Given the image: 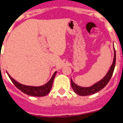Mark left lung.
Returning <instances> with one entry per match:
<instances>
[{"mask_svg":"<svg viewBox=\"0 0 123 123\" xmlns=\"http://www.w3.org/2000/svg\"><path fill=\"white\" fill-rule=\"evenodd\" d=\"M7 74L8 75L9 79H11V80L12 81L14 86H16L18 89L23 92L24 93L29 96H31L41 97V96H44L47 95L51 91V89L52 87V84H53V81H54V77L55 76L56 72L52 75V78L50 79V80L48 82H46V84H44L43 86H37V87L36 86H26V85L20 84L11 77V75L9 74L7 71Z\"/></svg>","mask_w":123,"mask_h":123,"instance_id":"8db88e82","label":"left lung"}]
</instances>
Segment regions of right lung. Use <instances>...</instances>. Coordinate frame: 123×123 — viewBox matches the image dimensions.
<instances>
[{
	"label": "right lung",
	"instance_id": "1",
	"mask_svg": "<svg viewBox=\"0 0 123 123\" xmlns=\"http://www.w3.org/2000/svg\"><path fill=\"white\" fill-rule=\"evenodd\" d=\"M115 65H116V51H114L112 64L103 79H101L99 82H98L97 83H96L95 84H94L93 86L89 87H82L80 86H77V84L73 82L72 79H71V87L73 88V91H75V93H77V94L80 96L91 95V94H95L96 92L99 91L107 85V83L110 80L113 74V72H114V70Z\"/></svg>",
	"mask_w": 123,
	"mask_h": 123
}]
</instances>
